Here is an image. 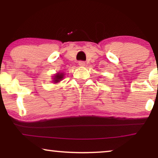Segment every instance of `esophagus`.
Segmentation results:
<instances>
[{
  "label": "esophagus",
  "instance_id": "1",
  "mask_svg": "<svg viewBox=\"0 0 158 158\" xmlns=\"http://www.w3.org/2000/svg\"><path fill=\"white\" fill-rule=\"evenodd\" d=\"M78 64H79V66H81V67H85V62H83V61H80L78 62Z\"/></svg>",
  "mask_w": 158,
  "mask_h": 158
}]
</instances>
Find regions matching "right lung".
Segmentation results:
<instances>
[{
  "mask_svg": "<svg viewBox=\"0 0 158 158\" xmlns=\"http://www.w3.org/2000/svg\"><path fill=\"white\" fill-rule=\"evenodd\" d=\"M64 77V73H61V72H59V73H55V75L52 76V81L54 83H58L59 82H60L61 81H62Z\"/></svg>",
  "mask_w": 158,
  "mask_h": 158,
  "instance_id": "right-lung-1",
  "label": "right lung"
}]
</instances>
